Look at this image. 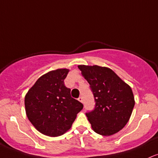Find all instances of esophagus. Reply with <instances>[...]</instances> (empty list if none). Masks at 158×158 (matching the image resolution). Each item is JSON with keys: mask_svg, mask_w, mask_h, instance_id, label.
Listing matches in <instances>:
<instances>
[{"mask_svg": "<svg viewBox=\"0 0 158 158\" xmlns=\"http://www.w3.org/2000/svg\"><path fill=\"white\" fill-rule=\"evenodd\" d=\"M78 100H79V101H80L81 103H82V102H83V98H82V97H79V98H78Z\"/></svg>", "mask_w": 158, "mask_h": 158, "instance_id": "obj_1", "label": "esophagus"}]
</instances>
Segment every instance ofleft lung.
Returning a JSON list of instances; mask_svg holds the SVG:
<instances>
[{
	"mask_svg": "<svg viewBox=\"0 0 158 158\" xmlns=\"http://www.w3.org/2000/svg\"><path fill=\"white\" fill-rule=\"evenodd\" d=\"M89 83L94 110L86 113L94 132L111 136L127 124L135 105L132 89L114 71L98 65H79Z\"/></svg>",
	"mask_w": 158,
	"mask_h": 158,
	"instance_id": "left-lung-1",
	"label": "left lung"
}]
</instances>
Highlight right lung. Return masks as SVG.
Returning a JSON list of instances; mask_svg holds the SVG:
<instances>
[{"label":"right lung","mask_w":158,"mask_h":158,"mask_svg":"<svg viewBox=\"0 0 158 158\" xmlns=\"http://www.w3.org/2000/svg\"><path fill=\"white\" fill-rule=\"evenodd\" d=\"M68 69H58L37 79L25 98L26 115L39 132L48 136L63 135L70 129L82 103L73 98L64 80Z\"/></svg>","instance_id":"right-lung-1"}]
</instances>
